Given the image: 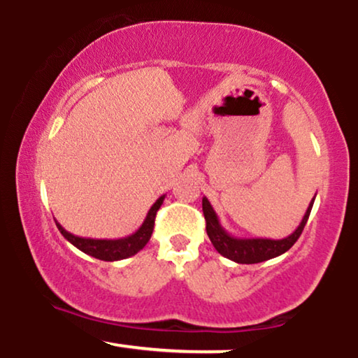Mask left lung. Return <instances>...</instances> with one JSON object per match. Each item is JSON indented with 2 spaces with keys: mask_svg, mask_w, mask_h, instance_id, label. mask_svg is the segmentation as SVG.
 <instances>
[{
  "mask_svg": "<svg viewBox=\"0 0 358 358\" xmlns=\"http://www.w3.org/2000/svg\"><path fill=\"white\" fill-rule=\"evenodd\" d=\"M314 199L310 201L308 210H306L303 220H301V224L298 225V229L292 231L289 236H286V238L273 240V238H243V236L230 235L229 231L222 227L219 215H217L215 210H213L212 203L208 202L207 197H203L202 210H203V217H206L207 235L217 252H219L222 257L231 259V262L241 263V264H253V263L266 262V259L276 258L280 257V255L286 253L287 250L298 241L306 227V222L309 219V213H310V208H313Z\"/></svg>",
  "mask_w": 358,
  "mask_h": 358,
  "instance_id": "8db88e82",
  "label": "left lung"
}]
</instances>
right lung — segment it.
Masks as SVG:
<instances>
[{
  "label": "right lung",
  "instance_id": "1",
  "mask_svg": "<svg viewBox=\"0 0 358 358\" xmlns=\"http://www.w3.org/2000/svg\"><path fill=\"white\" fill-rule=\"evenodd\" d=\"M166 196H161L157 201L152 203L150 210L146 213V219L143 222L141 227L134 231V234L123 236V238L117 240H95V238H83V236L72 235L71 231H67L62 225L55 220V225L60 234L64 235V238L71 241L73 247H77L80 252L90 255L96 259H103V262H118V259H124L136 255L139 250L146 247V243L151 238L152 229H155V219L156 212L159 210V207L164 202Z\"/></svg>",
  "mask_w": 358,
  "mask_h": 358
}]
</instances>
